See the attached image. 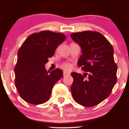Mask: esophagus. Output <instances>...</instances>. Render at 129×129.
<instances>
[{"label": "esophagus", "mask_w": 129, "mask_h": 129, "mask_svg": "<svg viewBox=\"0 0 129 129\" xmlns=\"http://www.w3.org/2000/svg\"><path fill=\"white\" fill-rule=\"evenodd\" d=\"M70 75V73L69 72H66V71H64V72H63V76H68V75Z\"/></svg>", "instance_id": "obj_1"}]
</instances>
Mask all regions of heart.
<instances>
[{
  "label": "heart",
  "instance_id": "b5f03b06",
  "mask_svg": "<svg viewBox=\"0 0 129 129\" xmlns=\"http://www.w3.org/2000/svg\"><path fill=\"white\" fill-rule=\"evenodd\" d=\"M60 67H61L63 70H65L69 71L72 69V65L70 63H63V64H62L61 66H60Z\"/></svg>",
  "mask_w": 129,
  "mask_h": 129
}]
</instances>
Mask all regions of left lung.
Listing matches in <instances>:
<instances>
[{"instance_id": "left-lung-1", "label": "left lung", "mask_w": 129, "mask_h": 129, "mask_svg": "<svg viewBox=\"0 0 129 129\" xmlns=\"http://www.w3.org/2000/svg\"><path fill=\"white\" fill-rule=\"evenodd\" d=\"M71 38L81 47L82 54L78 66L84 75L73 72L72 96L84 107L95 106L110 94L117 81V65L113 48L100 33L91 31L74 33ZM88 78H86V75Z\"/></svg>"}]
</instances>
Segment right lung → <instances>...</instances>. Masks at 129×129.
I'll return each mask as SVG.
<instances>
[{
    "label": "right lung",
    "instance_id": "obj_1",
    "mask_svg": "<svg viewBox=\"0 0 129 129\" xmlns=\"http://www.w3.org/2000/svg\"><path fill=\"white\" fill-rule=\"evenodd\" d=\"M62 33L42 31L29 36L17 53L15 68V86L26 103L38 105L49 100L54 84L63 76L59 69L49 73L45 69L48 57L66 39Z\"/></svg>",
    "mask_w": 129,
    "mask_h": 129
}]
</instances>
